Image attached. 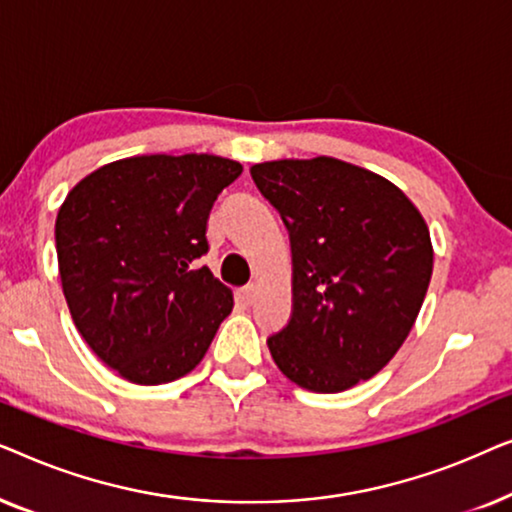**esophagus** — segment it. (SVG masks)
<instances>
[{
  "label": "esophagus",
  "mask_w": 512,
  "mask_h": 512,
  "mask_svg": "<svg viewBox=\"0 0 512 512\" xmlns=\"http://www.w3.org/2000/svg\"><path fill=\"white\" fill-rule=\"evenodd\" d=\"M244 300H247V303H254L256 300V293H258V284L256 282H251V284H247L244 286Z\"/></svg>",
  "instance_id": "esophagus-1"
}]
</instances>
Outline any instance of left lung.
<instances>
[{
    "instance_id": "obj_1",
    "label": "left lung",
    "mask_w": 512,
    "mask_h": 512,
    "mask_svg": "<svg viewBox=\"0 0 512 512\" xmlns=\"http://www.w3.org/2000/svg\"><path fill=\"white\" fill-rule=\"evenodd\" d=\"M249 172L291 240V319L268 338L277 368L317 394L370 380L401 349L429 289L424 216L389 179L338 158Z\"/></svg>"
}]
</instances>
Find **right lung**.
Returning a JSON list of instances; mask_svg holds the SVG:
<instances>
[{
    "instance_id": "add662e5",
    "label": "right lung",
    "mask_w": 512,
    "mask_h": 512,
    "mask_svg": "<svg viewBox=\"0 0 512 512\" xmlns=\"http://www.w3.org/2000/svg\"><path fill=\"white\" fill-rule=\"evenodd\" d=\"M242 174L237 160L132 156L97 167L62 202L55 249L69 314L88 347L135 384L198 366L233 291L209 268L207 219Z\"/></svg>"
}]
</instances>
